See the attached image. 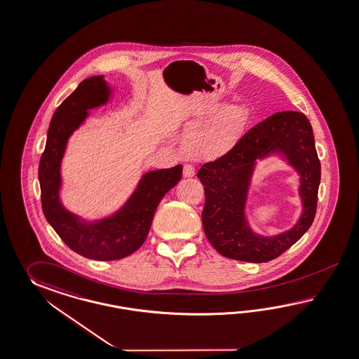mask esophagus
Listing matches in <instances>:
<instances>
[{
	"label": "esophagus",
	"instance_id": "obj_1",
	"mask_svg": "<svg viewBox=\"0 0 359 359\" xmlns=\"http://www.w3.org/2000/svg\"><path fill=\"white\" fill-rule=\"evenodd\" d=\"M184 177H192L194 176V167L192 165H185L183 168Z\"/></svg>",
	"mask_w": 359,
	"mask_h": 359
}]
</instances>
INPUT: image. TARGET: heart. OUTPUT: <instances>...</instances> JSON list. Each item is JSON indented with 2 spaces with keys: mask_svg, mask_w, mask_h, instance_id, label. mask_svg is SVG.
Wrapping results in <instances>:
<instances>
[{
  "mask_svg": "<svg viewBox=\"0 0 359 359\" xmlns=\"http://www.w3.org/2000/svg\"><path fill=\"white\" fill-rule=\"evenodd\" d=\"M249 122L244 105L206 106L187 127L184 151L189 157L215 161L227 156L243 139Z\"/></svg>",
  "mask_w": 359,
  "mask_h": 359,
  "instance_id": "heart-1",
  "label": "heart"
}]
</instances>
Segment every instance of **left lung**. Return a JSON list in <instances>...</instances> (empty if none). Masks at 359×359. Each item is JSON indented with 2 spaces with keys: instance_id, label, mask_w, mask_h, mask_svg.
<instances>
[{
  "instance_id": "obj_1",
  "label": "left lung",
  "mask_w": 359,
  "mask_h": 359,
  "mask_svg": "<svg viewBox=\"0 0 359 359\" xmlns=\"http://www.w3.org/2000/svg\"><path fill=\"white\" fill-rule=\"evenodd\" d=\"M279 152L300 175L303 214L289 231L275 237L252 232L244 208L258 158ZM205 185L203 231L219 254L243 262L263 263L278 258L296 244L313 224L320 184V161L306 115L280 111L245 133L227 156L208 162L197 172Z\"/></svg>"
}]
</instances>
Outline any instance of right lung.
Listing matches in <instances>:
<instances>
[{"instance_id":"obj_1","label":"right lung","mask_w":359,"mask_h":359,"mask_svg":"<svg viewBox=\"0 0 359 359\" xmlns=\"http://www.w3.org/2000/svg\"><path fill=\"white\" fill-rule=\"evenodd\" d=\"M110 96L111 88L102 75L83 80L53 115L39 165L45 218L71 250L96 261H116L135 253L147 240L159 202L183 174L182 165L149 171L119 210L96 222L83 220L65 209L60 189L67 141L87 119L88 110L105 105Z\"/></svg>"}]
</instances>
